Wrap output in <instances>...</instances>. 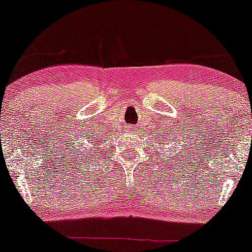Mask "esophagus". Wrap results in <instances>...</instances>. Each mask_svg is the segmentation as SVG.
<instances>
[{
	"mask_svg": "<svg viewBox=\"0 0 252 252\" xmlns=\"http://www.w3.org/2000/svg\"><path fill=\"white\" fill-rule=\"evenodd\" d=\"M136 130V128L135 126H128V128H126V131H135Z\"/></svg>",
	"mask_w": 252,
	"mask_h": 252,
	"instance_id": "1",
	"label": "esophagus"
}]
</instances>
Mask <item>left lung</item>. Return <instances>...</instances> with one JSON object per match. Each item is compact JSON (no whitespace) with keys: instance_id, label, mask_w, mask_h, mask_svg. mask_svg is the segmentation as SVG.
<instances>
[{"instance_id":"8db88e82","label":"left lung","mask_w":252,"mask_h":252,"mask_svg":"<svg viewBox=\"0 0 252 252\" xmlns=\"http://www.w3.org/2000/svg\"><path fill=\"white\" fill-rule=\"evenodd\" d=\"M162 138H163V137H162ZM162 141H163V140H162ZM158 146H160V144H158ZM173 149H174V148H173ZM173 149H172V150H173ZM170 154H172V153H170ZM172 162H173V161H172Z\"/></svg>"}]
</instances>
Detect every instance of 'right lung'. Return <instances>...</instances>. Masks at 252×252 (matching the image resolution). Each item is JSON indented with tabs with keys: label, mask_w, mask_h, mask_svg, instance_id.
Returning <instances> with one entry per match:
<instances>
[{
	"label": "right lung",
	"mask_w": 252,
	"mask_h": 252,
	"mask_svg": "<svg viewBox=\"0 0 252 252\" xmlns=\"http://www.w3.org/2000/svg\"><path fill=\"white\" fill-rule=\"evenodd\" d=\"M98 140H100V138H98ZM90 143H92V142H90ZM100 144H102V143H100ZM96 146H98V144H96ZM94 148H98V147H92V150L91 152H89V150L91 149H89V152H88V150H84V152H79V149H76V148H74V152H73V158H76V160H78V163H79V164H82V163H86V162H88L89 158H92V160H94V158H96V156H97V155H94V153H96V150H94ZM85 151L87 152L86 155H89L88 158H86L85 156V155L83 154V153ZM80 152L82 153V155L80 154Z\"/></svg>",
	"instance_id": "right-lung-1"
}]
</instances>
